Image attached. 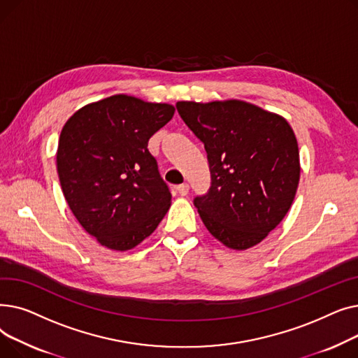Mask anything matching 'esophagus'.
I'll return each instance as SVG.
<instances>
[{"mask_svg": "<svg viewBox=\"0 0 358 358\" xmlns=\"http://www.w3.org/2000/svg\"><path fill=\"white\" fill-rule=\"evenodd\" d=\"M177 192L180 193V196H187V193H189V184L182 182V184L177 185Z\"/></svg>", "mask_w": 358, "mask_h": 358, "instance_id": "obj_1", "label": "esophagus"}]
</instances>
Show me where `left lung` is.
<instances>
[{
	"instance_id": "left-lung-1",
	"label": "left lung",
	"mask_w": 358,
	"mask_h": 358,
	"mask_svg": "<svg viewBox=\"0 0 358 358\" xmlns=\"http://www.w3.org/2000/svg\"><path fill=\"white\" fill-rule=\"evenodd\" d=\"M184 123L204 143L210 187L194 197L208 231L223 245L247 250L289 212L300 164L290 124L254 104L178 101Z\"/></svg>"
}]
</instances>
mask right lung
I'll list each match as a JSON object with an SVG mask.
<instances>
[{
	"label": "right lung",
	"instance_id": "add662e5",
	"mask_svg": "<svg viewBox=\"0 0 358 358\" xmlns=\"http://www.w3.org/2000/svg\"><path fill=\"white\" fill-rule=\"evenodd\" d=\"M171 104L111 96L65 123L56 154L65 200L103 247L127 251L152 234L171 206L148 141L173 119Z\"/></svg>",
	"mask_w": 358,
	"mask_h": 358
}]
</instances>
